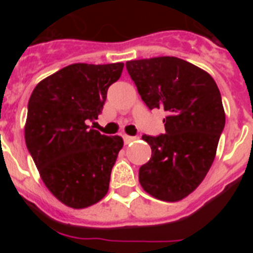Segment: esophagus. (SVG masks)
I'll return each mask as SVG.
<instances>
[{"label": "esophagus", "mask_w": 253, "mask_h": 253, "mask_svg": "<svg viewBox=\"0 0 253 253\" xmlns=\"http://www.w3.org/2000/svg\"><path fill=\"white\" fill-rule=\"evenodd\" d=\"M124 142H125V144H129V143L130 142H134V140L137 139V138L135 137H130V135H124Z\"/></svg>", "instance_id": "34e87169"}]
</instances>
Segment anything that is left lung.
I'll return each mask as SVG.
<instances>
[{"instance_id":"left-lung-1","label":"left lung","mask_w":253,"mask_h":253,"mask_svg":"<svg viewBox=\"0 0 253 253\" xmlns=\"http://www.w3.org/2000/svg\"><path fill=\"white\" fill-rule=\"evenodd\" d=\"M129 76L149 109L167 113L166 133L143 135L152 157L139 169L146 193L163 202H178L207 176L215 158L225 114L213 77L176 57L126 62Z\"/></svg>"}]
</instances>
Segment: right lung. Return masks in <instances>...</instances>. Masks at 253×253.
<instances>
[{"label":"right lung","mask_w":253,"mask_h":253,"mask_svg":"<svg viewBox=\"0 0 253 253\" xmlns=\"http://www.w3.org/2000/svg\"><path fill=\"white\" fill-rule=\"evenodd\" d=\"M124 63H75L40 81L30 96L25 142L40 177L60 203L84 209L107 194L123 138L92 129Z\"/></svg>","instance_id":"add662e5"}]
</instances>
